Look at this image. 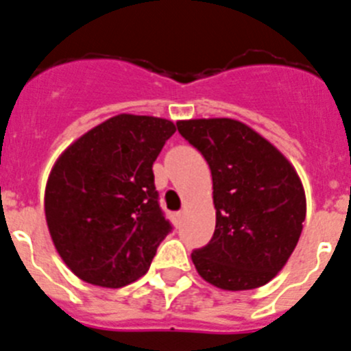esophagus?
<instances>
[{
    "label": "esophagus",
    "instance_id": "1",
    "mask_svg": "<svg viewBox=\"0 0 351 351\" xmlns=\"http://www.w3.org/2000/svg\"><path fill=\"white\" fill-rule=\"evenodd\" d=\"M172 218H173V223H176V225H181V221H182V213H173V214H172Z\"/></svg>",
    "mask_w": 351,
    "mask_h": 351
}]
</instances>
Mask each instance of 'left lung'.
<instances>
[{"label":"left lung","mask_w":351,"mask_h":351,"mask_svg":"<svg viewBox=\"0 0 351 351\" xmlns=\"http://www.w3.org/2000/svg\"><path fill=\"white\" fill-rule=\"evenodd\" d=\"M213 176L216 228L193 250L198 274L223 290H253L283 269L299 243L306 197L295 169L262 135L235 119L179 121Z\"/></svg>","instance_id":"8db88e82"}]
</instances>
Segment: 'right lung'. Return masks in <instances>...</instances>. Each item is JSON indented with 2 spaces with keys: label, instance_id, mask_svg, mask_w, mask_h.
<instances>
[{
  "label": "right lung",
  "instance_id": "1",
  "mask_svg": "<svg viewBox=\"0 0 351 351\" xmlns=\"http://www.w3.org/2000/svg\"><path fill=\"white\" fill-rule=\"evenodd\" d=\"M172 121L119 114L56 161L45 218L56 250L86 283L119 288L147 272L172 225L160 207L153 163Z\"/></svg>",
  "mask_w": 351,
  "mask_h": 351
}]
</instances>
